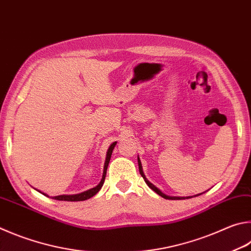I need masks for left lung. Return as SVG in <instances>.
<instances>
[{
	"label": "left lung",
	"mask_w": 251,
	"mask_h": 251,
	"mask_svg": "<svg viewBox=\"0 0 251 251\" xmlns=\"http://www.w3.org/2000/svg\"><path fill=\"white\" fill-rule=\"evenodd\" d=\"M137 160H138V167H139V173L141 175V176L144 177V180H145V182H146V184H147L150 189H151L152 191H154V192H156L157 194H159L160 195V197H162L163 199H167V200H184V199H190V198H193V197H170V195H167V194H165L163 192H161L160 190H159L157 186H154L151 182H150L147 177H146V176H145V173H144V171H143V166H141V161H140V159H139V157L137 158ZM201 194H203V193H200V194H197V195H194V197H198V195H201Z\"/></svg>",
	"instance_id": "8db88e82"
}]
</instances>
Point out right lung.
<instances>
[{
	"label": "right lung",
	"mask_w": 251,
	"mask_h": 251,
	"mask_svg": "<svg viewBox=\"0 0 251 251\" xmlns=\"http://www.w3.org/2000/svg\"><path fill=\"white\" fill-rule=\"evenodd\" d=\"M117 144V141H114V143L108 147L107 149V152H106V158H105V163H104V169H103V176H102V179L100 181V183L94 186V188L90 189L88 191H84V192H81L79 194H62V195H57V197H52V199L54 200H58V201H68V202H78V201H85V200H88L90 198L94 197L95 194H97L101 188L104 184V181H105V176H106V171H107V167H108V162L111 160V156H112V152H113V149L115 147V145ZM36 190V189H35ZM38 191V190H37ZM40 192V191H38ZM43 193V192H40ZM44 195H48L46 193H43Z\"/></svg>",
	"instance_id": "add662e5"
}]
</instances>
